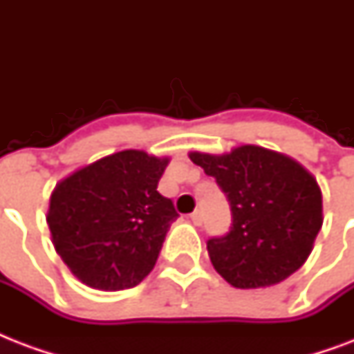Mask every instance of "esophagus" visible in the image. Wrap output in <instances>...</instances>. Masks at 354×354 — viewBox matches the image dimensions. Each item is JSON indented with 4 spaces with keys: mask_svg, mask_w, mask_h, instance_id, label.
<instances>
[{
    "mask_svg": "<svg viewBox=\"0 0 354 354\" xmlns=\"http://www.w3.org/2000/svg\"><path fill=\"white\" fill-rule=\"evenodd\" d=\"M191 222H193L194 226H200V224H202V213H200L198 209L191 213Z\"/></svg>",
    "mask_w": 354,
    "mask_h": 354,
    "instance_id": "esophagus-1",
    "label": "esophagus"
}]
</instances>
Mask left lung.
I'll list each match as a JSON object with an SVG mask.
<instances>
[{
  "instance_id": "1",
  "label": "left lung",
  "mask_w": 354,
  "mask_h": 354,
  "mask_svg": "<svg viewBox=\"0 0 354 354\" xmlns=\"http://www.w3.org/2000/svg\"><path fill=\"white\" fill-rule=\"evenodd\" d=\"M232 207V227L207 241L215 270L235 288L277 285L303 266L324 224L316 178L290 156L257 145L189 152Z\"/></svg>"
}]
</instances>
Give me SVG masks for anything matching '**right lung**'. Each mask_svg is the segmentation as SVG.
Wrapping results in <instances>:
<instances>
[{
    "mask_svg": "<svg viewBox=\"0 0 354 354\" xmlns=\"http://www.w3.org/2000/svg\"><path fill=\"white\" fill-rule=\"evenodd\" d=\"M169 158L121 150L57 183L47 224L55 250L71 274L97 290L139 285L152 272L178 218L158 193Z\"/></svg>",
    "mask_w": 354,
    "mask_h": 354,
    "instance_id": "add662e5",
    "label": "right lung"
}]
</instances>
